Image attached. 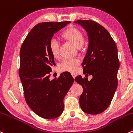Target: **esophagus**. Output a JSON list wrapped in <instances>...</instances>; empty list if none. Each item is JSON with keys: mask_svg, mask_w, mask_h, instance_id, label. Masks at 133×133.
Returning a JSON list of instances; mask_svg holds the SVG:
<instances>
[{"mask_svg": "<svg viewBox=\"0 0 133 133\" xmlns=\"http://www.w3.org/2000/svg\"><path fill=\"white\" fill-rule=\"evenodd\" d=\"M71 75H72V77H73V78H75V77H76V75L75 74V73H71Z\"/></svg>", "mask_w": 133, "mask_h": 133, "instance_id": "1", "label": "esophagus"}]
</instances>
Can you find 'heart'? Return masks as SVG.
Segmentation results:
<instances>
[{
    "instance_id": "heart-1",
    "label": "heart",
    "mask_w": 133,
    "mask_h": 133,
    "mask_svg": "<svg viewBox=\"0 0 133 133\" xmlns=\"http://www.w3.org/2000/svg\"><path fill=\"white\" fill-rule=\"evenodd\" d=\"M62 37L65 40L71 42L78 49L81 48L84 44V38L81 31L75 28H71L64 31L62 34ZM59 43L55 39H51L49 43V48L51 55L54 58H58L59 56ZM79 61L77 59L65 60L60 64V69L64 71H75Z\"/></svg>"
}]
</instances>
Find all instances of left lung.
Wrapping results in <instances>:
<instances>
[{"label":"left lung","instance_id":"obj_1","mask_svg":"<svg viewBox=\"0 0 133 133\" xmlns=\"http://www.w3.org/2000/svg\"><path fill=\"white\" fill-rule=\"evenodd\" d=\"M74 23L87 32L88 47L82 65L85 76H92L90 81L81 75L75 78L83 88L80 106L86 114H100L110 105L118 86V49L109 32L96 22L78 20Z\"/></svg>","mask_w":133,"mask_h":133}]
</instances>
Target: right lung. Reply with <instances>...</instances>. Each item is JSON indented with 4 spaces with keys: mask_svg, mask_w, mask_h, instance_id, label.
<instances>
[{
    "mask_svg": "<svg viewBox=\"0 0 133 133\" xmlns=\"http://www.w3.org/2000/svg\"><path fill=\"white\" fill-rule=\"evenodd\" d=\"M70 21L45 22L36 24L28 33L20 49L19 77L29 107L45 119L60 116L64 98L74 82L69 72L50 80L51 66L55 65L49 45L54 34Z\"/></svg>",
    "mask_w": 133,
    "mask_h": 133,
    "instance_id": "obj_1",
    "label": "right lung"
}]
</instances>
